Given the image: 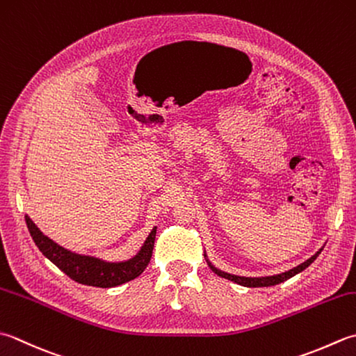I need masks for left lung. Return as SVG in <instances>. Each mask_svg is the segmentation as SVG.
Instances as JSON below:
<instances>
[{"mask_svg":"<svg viewBox=\"0 0 356 356\" xmlns=\"http://www.w3.org/2000/svg\"><path fill=\"white\" fill-rule=\"evenodd\" d=\"M323 252V248L319 250V252H316L315 254H313L310 259H307L305 262H302V264H299L298 267H295V268H291V270H289V271H285V273H281V275H275V276H266V277H245V276H236V275H229V273H225V271H220V270H218L216 267H213L210 262H208V266L211 267V270L214 271L216 275H219L220 277H225V280H228V281H233V282H236V284H239V285H243V287H270V285H276V284H281V282H284V281H287V280H290V277H293L295 275H298V273H301L302 270H305L307 268L310 264L316 259V257L319 256V253ZM207 257V256H205Z\"/></svg>","mask_w":356,"mask_h":356,"instance_id":"8db88e82","label":"left lung"}]
</instances>
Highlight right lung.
Listing matches in <instances>:
<instances>
[{"label":"right lung","instance_id":"obj_1","mask_svg":"<svg viewBox=\"0 0 356 356\" xmlns=\"http://www.w3.org/2000/svg\"><path fill=\"white\" fill-rule=\"evenodd\" d=\"M26 224L29 233L35 242L49 261L55 264L63 273H66L71 280L83 285H92V287L109 289L136 280L138 275L148 266L152 256L156 241V227L152 228L148 238H146L143 247L134 257L124 262H104L92 256H83L69 252V250L60 247L52 239L40 232L38 227L33 224L29 216H26Z\"/></svg>","mask_w":356,"mask_h":356}]
</instances>
